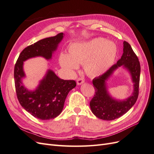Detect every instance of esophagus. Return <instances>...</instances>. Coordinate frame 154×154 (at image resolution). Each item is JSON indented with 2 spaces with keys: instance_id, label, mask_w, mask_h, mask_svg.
Returning <instances> with one entry per match:
<instances>
[{
  "instance_id": "esophagus-1",
  "label": "esophagus",
  "mask_w": 154,
  "mask_h": 154,
  "mask_svg": "<svg viewBox=\"0 0 154 154\" xmlns=\"http://www.w3.org/2000/svg\"><path fill=\"white\" fill-rule=\"evenodd\" d=\"M83 83H84V80H83V78H78V80H77V85H80Z\"/></svg>"
}]
</instances>
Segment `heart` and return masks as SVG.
Wrapping results in <instances>:
<instances>
[{"mask_svg":"<svg viewBox=\"0 0 154 154\" xmlns=\"http://www.w3.org/2000/svg\"><path fill=\"white\" fill-rule=\"evenodd\" d=\"M116 54L117 47L114 42L99 38L71 44L69 54H60L59 62L60 66L69 71L77 69L79 63H84L85 70L88 75L97 76L108 70Z\"/></svg>","mask_w":154,"mask_h":154,"instance_id":"b5f03b06","label":"heart"}]
</instances>
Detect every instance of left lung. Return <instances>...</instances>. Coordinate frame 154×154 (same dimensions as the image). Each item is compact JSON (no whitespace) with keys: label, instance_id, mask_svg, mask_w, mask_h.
<instances>
[{"label":"left lung","instance_id":"obj_1","mask_svg":"<svg viewBox=\"0 0 154 154\" xmlns=\"http://www.w3.org/2000/svg\"><path fill=\"white\" fill-rule=\"evenodd\" d=\"M120 66L129 72L133 83L132 94L125 100H118L112 97L108 91L106 83L114 71ZM140 72L141 67L137 57L130 45L124 41L122 57L106 72L92 80L95 89L94 96L90 102L92 113L97 118L106 121L116 119L127 113L138 97Z\"/></svg>","mask_w":154,"mask_h":154}]
</instances>
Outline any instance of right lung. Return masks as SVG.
<instances>
[{"instance_id": "obj_1", "label": "right lung", "mask_w": 154, "mask_h": 154, "mask_svg": "<svg viewBox=\"0 0 154 154\" xmlns=\"http://www.w3.org/2000/svg\"><path fill=\"white\" fill-rule=\"evenodd\" d=\"M63 32L40 40L23 50L14 69L17 98L21 106L35 118L42 120L54 119L60 114L68 93L76 87L74 80L60 79L53 71L48 69L34 90L24 85L26 78L24 62L32 58L43 57L49 60L63 38Z\"/></svg>"}]
</instances>
